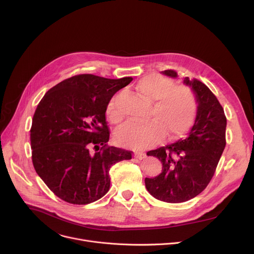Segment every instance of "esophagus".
<instances>
[{"instance_id": "obj_1", "label": "esophagus", "mask_w": 254, "mask_h": 254, "mask_svg": "<svg viewBox=\"0 0 254 254\" xmlns=\"http://www.w3.org/2000/svg\"><path fill=\"white\" fill-rule=\"evenodd\" d=\"M134 157H135L136 159L142 160V159H144V158L147 157V155L144 154V153H141V152H137V153H135V154H134Z\"/></svg>"}]
</instances>
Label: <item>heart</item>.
I'll return each mask as SVG.
<instances>
[{
  "label": "heart",
  "instance_id": "obj_1",
  "mask_svg": "<svg viewBox=\"0 0 254 254\" xmlns=\"http://www.w3.org/2000/svg\"><path fill=\"white\" fill-rule=\"evenodd\" d=\"M135 90L153 101L150 117L144 123L127 122L117 132L118 141L123 146L147 149L156 144L164 135L174 137L187 132L195 123L197 100L192 89L184 84L173 85V81L160 75L141 77ZM106 116L112 122L120 123L122 113L117 105V96L106 106Z\"/></svg>",
  "mask_w": 254,
  "mask_h": 254
}]
</instances>
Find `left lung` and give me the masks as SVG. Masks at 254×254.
Listing matches in <instances>:
<instances>
[{"instance_id": "8db88e82", "label": "left lung", "mask_w": 254, "mask_h": 254, "mask_svg": "<svg viewBox=\"0 0 254 254\" xmlns=\"http://www.w3.org/2000/svg\"><path fill=\"white\" fill-rule=\"evenodd\" d=\"M162 73L178 76L172 69ZM184 83L192 87L198 102L196 121L189 135L147 153L163 165L159 176L144 179L147 190L156 199L168 203L185 202L199 195L210 183L226 146L227 121L218 99L196 78L185 77Z\"/></svg>"}]
</instances>
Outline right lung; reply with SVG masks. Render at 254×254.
Wrapping results in <instances>:
<instances>
[{
  "instance_id": "add662e5",
  "label": "right lung",
  "mask_w": 254,
  "mask_h": 254,
  "mask_svg": "<svg viewBox=\"0 0 254 254\" xmlns=\"http://www.w3.org/2000/svg\"><path fill=\"white\" fill-rule=\"evenodd\" d=\"M131 80L79 74L49 89L39 102L30 129L32 162L61 200L85 205L100 199L110 190L111 167L131 159L132 152L108 146L105 121L108 102Z\"/></svg>"
}]
</instances>
